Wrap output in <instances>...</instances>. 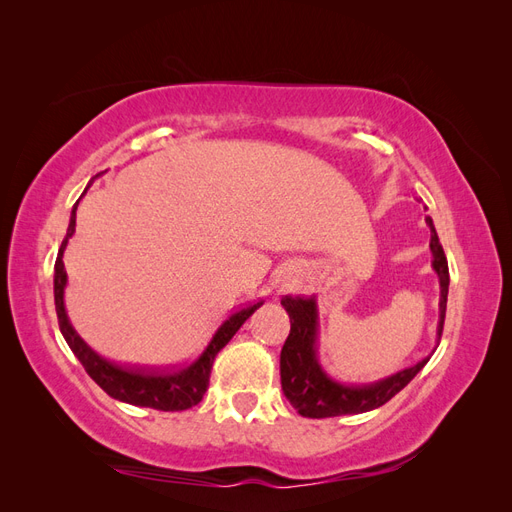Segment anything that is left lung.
Returning <instances> with one entry per match:
<instances>
[{"label": "left lung", "instance_id": "left-lung-1", "mask_svg": "<svg viewBox=\"0 0 512 512\" xmlns=\"http://www.w3.org/2000/svg\"><path fill=\"white\" fill-rule=\"evenodd\" d=\"M431 230V254L433 271L440 277V322L438 337H442L444 316H446V297H448V262L438 239L433 220L425 218ZM282 305L290 316V335L280 354V374L282 391L286 399L301 416L307 418H329L342 414H361L384 406L386 401L395 397L404 386L421 371L429 356L418 361L414 367L378 380L374 384H342L324 374L318 354V309L314 297H284Z\"/></svg>", "mask_w": 512, "mask_h": 512}]
</instances>
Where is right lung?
I'll list each match as a JSON object with an SVG mask.
<instances>
[{
  "instance_id": "right-lung-1",
  "label": "right lung",
  "mask_w": 512,
  "mask_h": 512,
  "mask_svg": "<svg viewBox=\"0 0 512 512\" xmlns=\"http://www.w3.org/2000/svg\"><path fill=\"white\" fill-rule=\"evenodd\" d=\"M87 192V190H85ZM76 207L74 205L72 215H70V226L66 232V239L61 241L59 254L55 260V309H57V320H59V329L61 335L68 342L70 350L74 352L76 359H79L85 367L87 374L91 376L102 391H106L113 399L126 401V404L132 406H143V408H153V410H162V412H179V410H188L196 406L200 399H203L207 386H209V376H211V367L218 352L230 342L232 335H235L241 324L250 318L256 309L262 305H245L237 309L235 314H230L218 331L213 333L209 346L200 352L198 359L192 363L177 367V369H143V367H121L111 361L102 359L98 352L91 350L81 335L74 331V327L68 320L66 307H64V290L68 275L64 269V250L68 245V239L74 235V226H76Z\"/></svg>"
}]
</instances>
